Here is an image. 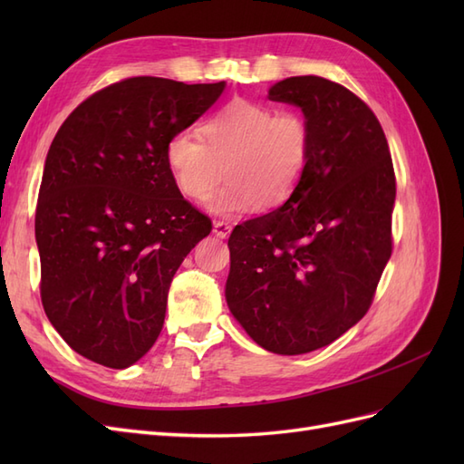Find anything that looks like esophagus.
<instances>
[{
  "mask_svg": "<svg viewBox=\"0 0 464 464\" xmlns=\"http://www.w3.org/2000/svg\"><path fill=\"white\" fill-rule=\"evenodd\" d=\"M213 232H215V236L217 237H228L230 236V232H232V227L228 222H222V220H217L215 224H213Z\"/></svg>",
  "mask_w": 464,
  "mask_h": 464,
  "instance_id": "34e87169",
  "label": "esophagus"
}]
</instances>
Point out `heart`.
Instances as JSON below:
<instances>
[{"mask_svg": "<svg viewBox=\"0 0 464 464\" xmlns=\"http://www.w3.org/2000/svg\"><path fill=\"white\" fill-rule=\"evenodd\" d=\"M201 137L179 131L166 143V166L178 191L201 201L228 176L207 208L237 217L275 208L298 189L312 154V130L300 111L236 98L201 125Z\"/></svg>", "mask_w": 464, "mask_h": 464, "instance_id": "b5f03b06", "label": "heart"}]
</instances>
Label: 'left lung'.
<instances>
[{
	"label": "left lung",
	"instance_id": "8db88e82",
	"mask_svg": "<svg viewBox=\"0 0 464 464\" xmlns=\"http://www.w3.org/2000/svg\"><path fill=\"white\" fill-rule=\"evenodd\" d=\"M298 106L312 154L292 198L232 230L227 304L261 348L296 356L339 339L370 310L391 257L395 170L366 102L329 79L269 89Z\"/></svg>",
	"mask_w": 464,
	"mask_h": 464
}]
</instances>
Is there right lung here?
<instances>
[{
	"label": "right lung",
	"instance_id": "right-lung-1",
	"mask_svg": "<svg viewBox=\"0 0 464 464\" xmlns=\"http://www.w3.org/2000/svg\"><path fill=\"white\" fill-rule=\"evenodd\" d=\"M224 87L120 81L79 104L50 145L34 220L42 305L101 366L123 370L149 353L178 266L213 228L178 191L164 152Z\"/></svg>",
	"mask_w": 464,
	"mask_h": 464
}]
</instances>
